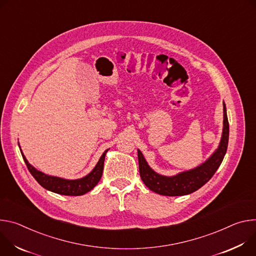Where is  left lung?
I'll return each mask as SVG.
<instances>
[{"mask_svg":"<svg viewBox=\"0 0 256 256\" xmlns=\"http://www.w3.org/2000/svg\"><path fill=\"white\" fill-rule=\"evenodd\" d=\"M222 104L224 121L220 144L212 154L202 164L174 176H164L154 171L142 152L137 150L140 177L152 191L164 196H182L198 190L210 180L220 166L228 148L229 122L224 102Z\"/></svg>","mask_w":256,"mask_h":256,"instance_id":"1","label":"left lung"}]
</instances>
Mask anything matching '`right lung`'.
I'll list each match as a JSON object with an SVG mask.
<instances>
[{
    "mask_svg": "<svg viewBox=\"0 0 256 256\" xmlns=\"http://www.w3.org/2000/svg\"><path fill=\"white\" fill-rule=\"evenodd\" d=\"M19 146V144H18ZM22 158L27 166L28 171L30 172V174L34 176V178L38 182L40 186H42L44 189L52 191L54 193H58L62 195H68V196H79L83 195L85 193H88L92 189L94 188V186L100 182L102 171H104V156L108 152V150H104L102 156L100 158L98 164L96 166L92 168V171L88 174L86 176H84L83 178L80 179H75V180H70V179H64L60 177H56V176H50L48 174H44L38 170H36L32 164L28 162L26 160L25 156L23 154L21 148L19 146Z\"/></svg>",
    "mask_w": 256,
    "mask_h": 256,
    "instance_id": "right-lung-1",
    "label": "right lung"
}]
</instances>
